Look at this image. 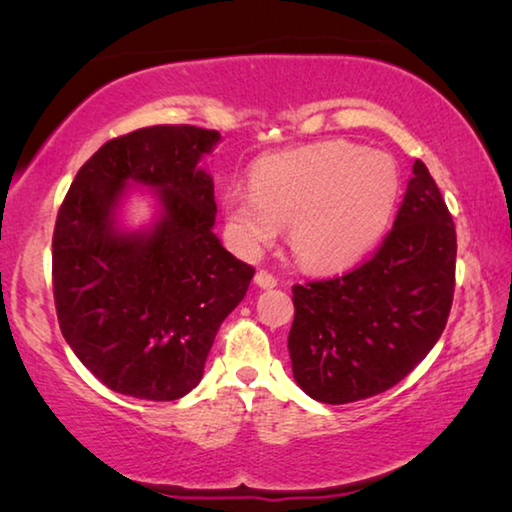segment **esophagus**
<instances>
[{
	"label": "esophagus",
	"mask_w": 512,
	"mask_h": 512,
	"mask_svg": "<svg viewBox=\"0 0 512 512\" xmlns=\"http://www.w3.org/2000/svg\"><path fill=\"white\" fill-rule=\"evenodd\" d=\"M255 284H257L259 289H273V287H277V280H275L273 273L257 271V273H255Z\"/></svg>",
	"instance_id": "1"
}]
</instances>
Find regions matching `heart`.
<instances>
[{"instance_id":"obj_1","label":"heart","mask_w":512,"mask_h":512,"mask_svg":"<svg viewBox=\"0 0 512 512\" xmlns=\"http://www.w3.org/2000/svg\"><path fill=\"white\" fill-rule=\"evenodd\" d=\"M400 176L381 151L323 142L266 155L250 171V192L228 189L223 210L237 244L257 253L289 225V244L309 268L359 259L391 221Z\"/></svg>"}]
</instances>
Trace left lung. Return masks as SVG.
Here are the masks:
<instances>
[{"mask_svg":"<svg viewBox=\"0 0 512 512\" xmlns=\"http://www.w3.org/2000/svg\"><path fill=\"white\" fill-rule=\"evenodd\" d=\"M454 275L452 214L415 160L393 230L375 255L343 275L293 287L289 354L298 386L325 404L393 388L443 334Z\"/></svg>","mask_w":512,"mask_h":512,"instance_id":"obj_1","label":"left lung"}]
</instances>
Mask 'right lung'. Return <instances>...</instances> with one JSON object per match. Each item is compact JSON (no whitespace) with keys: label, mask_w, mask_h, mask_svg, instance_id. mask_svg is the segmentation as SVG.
<instances>
[{"label":"right lung","mask_w":512,"mask_h":512,"mask_svg":"<svg viewBox=\"0 0 512 512\" xmlns=\"http://www.w3.org/2000/svg\"><path fill=\"white\" fill-rule=\"evenodd\" d=\"M219 133L149 126L101 146L76 173L51 239L58 325L110 391L171 402L196 388L214 336L244 300L255 268L221 246L214 183L198 162ZM128 182L156 189L151 231L121 233Z\"/></svg>","instance_id":"obj_1"}]
</instances>
